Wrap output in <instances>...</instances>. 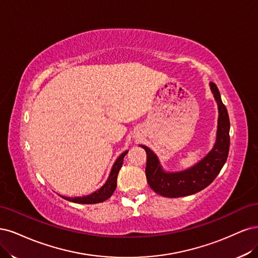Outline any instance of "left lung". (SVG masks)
<instances>
[{
	"mask_svg": "<svg viewBox=\"0 0 258 258\" xmlns=\"http://www.w3.org/2000/svg\"><path fill=\"white\" fill-rule=\"evenodd\" d=\"M210 88L219 106L217 140L212 150L201 162L183 171L166 172L150 149L140 146L147 153V181L156 194L169 198L195 194L211 184L225 164L229 151V117L217 85L210 82Z\"/></svg>",
	"mask_w": 258,
	"mask_h": 258,
	"instance_id": "obj_1",
	"label": "left lung"
}]
</instances>
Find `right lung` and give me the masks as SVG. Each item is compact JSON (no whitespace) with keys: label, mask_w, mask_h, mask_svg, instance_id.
<instances>
[{"label":"right lung","mask_w":258,"mask_h":258,"mask_svg":"<svg viewBox=\"0 0 258 258\" xmlns=\"http://www.w3.org/2000/svg\"><path fill=\"white\" fill-rule=\"evenodd\" d=\"M128 151L123 152L118 159L117 161L114 162L109 177H108L106 183L97 190H95L94 193L90 194L88 196H82V197H64L62 196L64 199L69 202H73V203H76V204H86V205H91V204H98V203H103L105 201H107L108 198H109L113 192L115 187H117V178H118V173L119 170L122 167V164H123V159L124 156L127 154Z\"/></svg>","instance_id":"obj_1"}]
</instances>
